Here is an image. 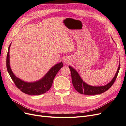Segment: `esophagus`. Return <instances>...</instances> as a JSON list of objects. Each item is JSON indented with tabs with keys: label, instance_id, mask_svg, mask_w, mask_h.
Here are the masks:
<instances>
[{
	"label": "esophagus",
	"instance_id": "34e87169",
	"mask_svg": "<svg viewBox=\"0 0 126 126\" xmlns=\"http://www.w3.org/2000/svg\"><path fill=\"white\" fill-rule=\"evenodd\" d=\"M63 62L66 63H69L70 62V59L68 57H66L63 59Z\"/></svg>",
	"mask_w": 126,
	"mask_h": 126
}]
</instances>
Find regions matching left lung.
Segmentation results:
<instances>
[{
	"instance_id": "obj_1",
	"label": "left lung",
	"mask_w": 126,
	"mask_h": 126,
	"mask_svg": "<svg viewBox=\"0 0 126 126\" xmlns=\"http://www.w3.org/2000/svg\"><path fill=\"white\" fill-rule=\"evenodd\" d=\"M120 63H119L116 74L111 80L107 85L101 86H93L87 84L85 81H83V80L81 79L76 69L70 66H69V68L71 71L72 82L75 89L79 93L81 94L86 95H94L104 93L112 86L117 77L118 74L120 69Z\"/></svg>"
}]
</instances>
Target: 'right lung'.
<instances>
[{
    "mask_svg": "<svg viewBox=\"0 0 126 126\" xmlns=\"http://www.w3.org/2000/svg\"><path fill=\"white\" fill-rule=\"evenodd\" d=\"M11 44L8 47L7 56L6 66L7 71L18 89L22 92L30 95H39L46 93L52 86L54 79L57 72L63 67V63L60 62L51 67L44 77L34 82H26L17 77L11 70L10 66L9 50Z\"/></svg>",
    "mask_w": 126,
    "mask_h": 126,
    "instance_id": "add662e5",
    "label": "right lung"
}]
</instances>
